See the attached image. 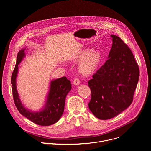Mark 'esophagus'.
I'll return each instance as SVG.
<instances>
[{
    "label": "esophagus",
    "instance_id": "esophagus-1",
    "mask_svg": "<svg viewBox=\"0 0 151 151\" xmlns=\"http://www.w3.org/2000/svg\"><path fill=\"white\" fill-rule=\"evenodd\" d=\"M79 83H80V81H79V79L78 78L74 79V80H73V84L74 85H78L79 84Z\"/></svg>",
    "mask_w": 151,
    "mask_h": 151
}]
</instances>
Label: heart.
I'll list each match as a JSON object with an SVG mask.
<instances>
[{
  "mask_svg": "<svg viewBox=\"0 0 151 151\" xmlns=\"http://www.w3.org/2000/svg\"><path fill=\"white\" fill-rule=\"evenodd\" d=\"M76 60H82L79 64L80 71L88 75L97 68L101 60V54L98 51H82L76 57Z\"/></svg>",
  "mask_w": 151,
  "mask_h": 151,
  "instance_id": "b5f03b06",
  "label": "heart"
}]
</instances>
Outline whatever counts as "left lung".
<instances>
[{
    "label": "left lung",
    "mask_w": 151,
    "mask_h": 151,
    "mask_svg": "<svg viewBox=\"0 0 151 151\" xmlns=\"http://www.w3.org/2000/svg\"><path fill=\"white\" fill-rule=\"evenodd\" d=\"M107 60L88 83L91 91L90 110L100 119L115 117L132 104L139 78V68L125 43L112 35Z\"/></svg>",
    "instance_id": "obj_1"
}]
</instances>
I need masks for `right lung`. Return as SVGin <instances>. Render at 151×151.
<instances>
[{
  "mask_svg": "<svg viewBox=\"0 0 151 151\" xmlns=\"http://www.w3.org/2000/svg\"><path fill=\"white\" fill-rule=\"evenodd\" d=\"M24 50L25 49H23L18 52L15 67L11 76L12 96L15 105L21 115L35 124L42 126L51 125L57 122L63 114L66 97L72 88L70 81L66 76L52 81L45 109L36 112L26 109L20 101L16 87L18 64L24 57Z\"/></svg>",
  "mask_w": 151,
  "mask_h": 151,
  "instance_id": "add662e5",
  "label": "right lung"
}]
</instances>
